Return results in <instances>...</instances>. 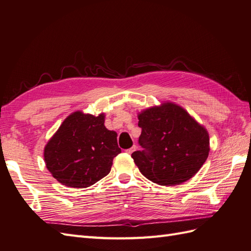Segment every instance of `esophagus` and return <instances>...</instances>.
<instances>
[{
  "instance_id": "obj_1",
  "label": "esophagus",
  "mask_w": 251,
  "mask_h": 251,
  "mask_svg": "<svg viewBox=\"0 0 251 251\" xmlns=\"http://www.w3.org/2000/svg\"><path fill=\"white\" fill-rule=\"evenodd\" d=\"M137 150V146L136 145H133L132 147H130V149H128V150H126V152L127 153H129V155H131V153Z\"/></svg>"
}]
</instances>
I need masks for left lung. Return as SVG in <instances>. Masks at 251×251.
I'll return each mask as SVG.
<instances>
[{
    "label": "left lung",
    "mask_w": 251,
    "mask_h": 251,
    "mask_svg": "<svg viewBox=\"0 0 251 251\" xmlns=\"http://www.w3.org/2000/svg\"><path fill=\"white\" fill-rule=\"evenodd\" d=\"M142 151L131 153L142 175L160 185L189 180L209 155V134L183 108L173 102L139 114Z\"/></svg>",
    "instance_id": "obj_1"
}]
</instances>
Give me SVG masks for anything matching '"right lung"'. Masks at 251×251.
<instances>
[{"label": "right lung", "instance_id": "obj_1", "mask_svg": "<svg viewBox=\"0 0 251 251\" xmlns=\"http://www.w3.org/2000/svg\"><path fill=\"white\" fill-rule=\"evenodd\" d=\"M105 115L76 111L62 122L44 149L52 176L71 188H87L109 174L121 152L117 132L104 125Z\"/></svg>", "mask_w": 251, "mask_h": 251}]
</instances>
